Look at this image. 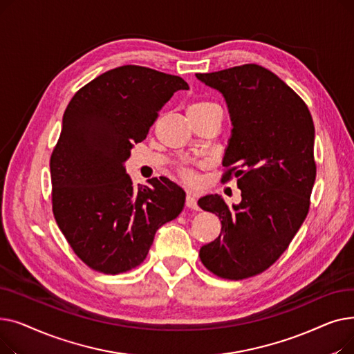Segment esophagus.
<instances>
[{"mask_svg":"<svg viewBox=\"0 0 354 354\" xmlns=\"http://www.w3.org/2000/svg\"><path fill=\"white\" fill-rule=\"evenodd\" d=\"M185 205H187L189 209H195V211H198V209H199V207H198V202H196L195 196H194V195H191V194H188V195H187V199H185Z\"/></svg>","mask_w":354,"mask_h":354,"instance_id":"obj_1","label":"esophagus"}]
</instances>
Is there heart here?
<instances>
[{"instance_id":"1","label":"heart","mask_w":354,"mask_h":354,"mask_svg":"<svg viewBox=\"0 0 354 354\" xmlns=\"http://www.w3.org/2000/svg\"><path fill=\"white\" fill-rule=\"evenodd\" d=\"M212 106H216V104L211 103V102H195L194 104L189 106V110H201V109H208V107H212ZM179 176L188 183H194L196 180L195 174L191 169H188V167H180Z\"/></svg>"}]
</instances>
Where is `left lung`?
<instances>
[{"instance_id": "8db88e82", "label": "left lung", "mask_w": 354, "mask_h": 354, "mask_svg": "<svg viewBox=\"0 0 354 354\" xmlns=\"http://www.w3.org/2000/svg\"><path fill=\"white\" fill-rule=\"evenodd\" d=\"M196 77L227 100L234 127L221 180L235 176L243 198L232 208L218 195L198 201L222 225L199 258L219 278L244 280L281 257L308 214L317 172L314 123L304 100L263 66L243 64Z\"/></svg>"}]
</instances>
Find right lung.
I'll list each match as a JSON object with an SVG mask.
<instances>
[{"instance_id":"add662e5","label":"right lung","mask_w":354,"mask_h":354,"mask_svg":"<svg viewBox=\"0 0 354 354\" xmlns=\"http://www.w3.org/2000/svg\"><path fill=\"white\" fill-rule=\"evenodd\" d=\"M188 88L179 76L127 64L70 100L50 158L51 203L68 245L91 270L115 275L136 268L156 231L180 214L182 188L163 176L135 188L123 162L174 93Z\"/></svg>"}]
</instances>
